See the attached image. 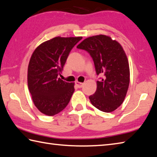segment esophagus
<instances>
[{"label":"esophagus","instance_id":"obj_1","mask_svg":"<svg viewBox=\"0 0 157 157\" xmlns=\"http://www.w3.org/2000/svg\"><path fill=\"white\" fill-rule=\"evenodd\" d=\"M75 85L77 86V87L80 88H82L83 85H84V83H82V82H75Z\"/></svg>","mask_w":157,"mask_h":157}]
</instances>
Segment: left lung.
<instances>
[{
    "label": "left lung",
    "instance_id": "left-lung-1",
    "mask_svg": "<svg viewBox=\"0 0 157 157\" xmlns=\"http://www.w3.org/2000/svg\"><path fill=\"white\" fill-rule=\"evenodd\" d=\"M77 48L90 55L96 74L102 75L95 93L89 96L92 105L105 113L115 111L124 101L129 84V63L121 45L101 34L86 38Z\"/></svg>",
    "mask_w": 157,
    "mask_h": 157
}]
</instances>
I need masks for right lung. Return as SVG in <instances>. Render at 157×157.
Here are the masks:
<instances>
[{
	"label": "right lung",
	"instance_id": "right-lung-1",
	"mask_svg": "<svg viewBox=\"0 0 157 157\" xmlns=\"http://www.w3.org/2000/svg\"><path fill=\"white\" fill-rule=\"evenodd\" d=\"M82 37H55L40 44L32 53L28 68V85L34 105L53 116L62 111L74 92V83L58 78L71 50Z\"/></svg>",
	"mask_w": 157,
	"mask_h": 157
}]
</instances>
